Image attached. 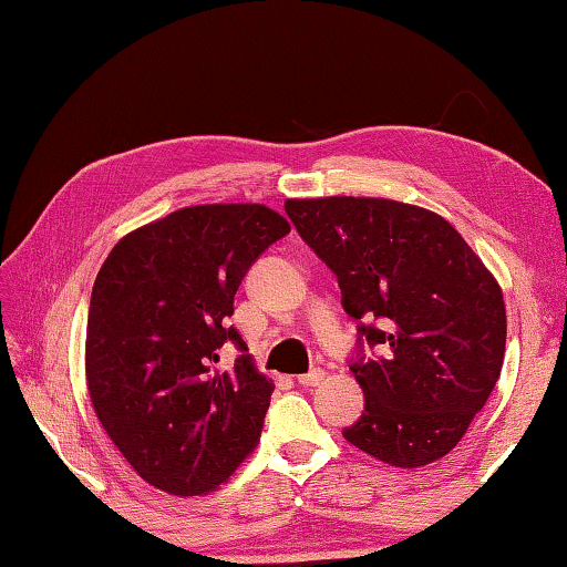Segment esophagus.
<instances>
[{
    "label": "esophagus",
    "mask_w": 567,
    "mask_h": 567,
    "mask_svg": "<svg viewBox=\"0 0 567 567\" xmlns=\"http://www.w3.org/2000/svg\"><path fill=\"white\" fill-rule=\"evenodd\" d=\"M324 379V372L322 369H312V372H307V374H300L297 377V382H300L302 386H317L319 382H322Z\"/></svg>",
    "instance_id": "34e87169"
}]
</instances>
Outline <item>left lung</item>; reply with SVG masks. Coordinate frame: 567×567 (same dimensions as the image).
<instances>
[{"instance_id":"left-lung-1","label":"left lung","mask_w":567,"mask_h":567,"mask_svg":"<svg viewBox=\"0 0 567 567\" xmlns=\"http://www.w3.org/2000/svg\"><path fill=\"white\" fill-rule=\"evenodd\" d=\"M300 238L337 275L359 322L349 369L364 411L342 434L391 466L446 456L496 386L506 305L481 257L441 215L386 198L287 200ZM383 354L363 357V342Z\"/></svg>"}]
</instances>
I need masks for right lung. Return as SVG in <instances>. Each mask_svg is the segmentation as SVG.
Listing matches in <instances>:
<instances>
[{"label":"right lung","instance_id":"right-lung-1","mask_svg":"<svg viewBox=\"0 0 567 567\" xmlns=\"http://www.w3.org/2000/svg\"><path fill=\"white\" fill-rule=\"evenodd\" d=\"M290 233L257 203L193 205L121 238L89 305L86 384L101 426L143 481L200 496L260 441L275 384L228 324L245 272ZM241 354L220 370L219 349Z\"/></svg>","mask_w":567,"mask_h":567}]
</instances>
